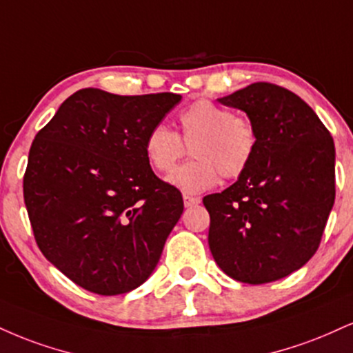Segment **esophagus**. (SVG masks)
Wrapping results in <instances>:
<instances>
[{"label":"esophagus","instance_id":"obj_1","mask_svg":"<svg viewBox=\"0 0 353 353\" xmlns=\"http://www.w3.org/2000/svg\"><path fill=\"white\" fill-rule=\"evenodd\" d=\"M201 197H192V195L189 194H184V205L185 207H194V205H199L201 203Z\"/></svg>","mask_w":353,"mask_h":353}]
</instances>
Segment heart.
Returning <instances> with one entry per match:
<instances>
[{
	"label": "heart",
	"mask_w": 353,
	"mask_h": 353,
	"mask_svg": "<svg viewBox=\"0 0 353 353\" xmlns=\"http://www.w3.org/2000/svg\"><path fill=\"white\" fill-rule=\"evenodd\" d=\"M181 136L164 123L148 131L143 150L148 164L156 172H168L192 144L194 161L176 168L165 179L184 194H201L227 179L241 176L256 150V133L252 123L236 118L232 110L201 100L181 113Z\"/></svg>",
	"instance_id": "obj_1"
}]
</instances>
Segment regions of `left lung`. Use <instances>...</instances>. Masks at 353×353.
<instances>
[{
    "label": "left lung",
    "mask_w": 353,
    "mask_h": 353,
    "mask_svg": "<svg viewBox=\"0 0 353 353\" xmlns=\"http://www.w3.org/2000/svg\"><path fill=\"white\" fill-rule=\"evenodd\" d=\"M219 101L246 113L256 150L223 192L203 197L219 268L263 284L303 268L321 243L335 201L334 139L296 93L256 82Z\"/></svg>",
    "instance_id": "8db88e82"
}]
</instances>
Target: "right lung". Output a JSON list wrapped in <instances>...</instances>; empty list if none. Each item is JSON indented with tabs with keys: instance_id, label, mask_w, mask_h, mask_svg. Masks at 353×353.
<instances>
[{
	"instance_id": "obj_1",
	"label": "right lung",
	"mask_w": 353,
	"mask_h": 353,
	"mask_svg": "<svg viewBox=\"0 0 353 353\" xmlns=\"http://www.w3.org/2000/svg\"><path fill=\"white\" fill-rule=\"evenodd\" d=\"M181 99L82 88L34 138L23 185L34 236L83 290L130 292L158 265L184 202L152 172L143 143Z\"/></svg>"
}]
</instances>
